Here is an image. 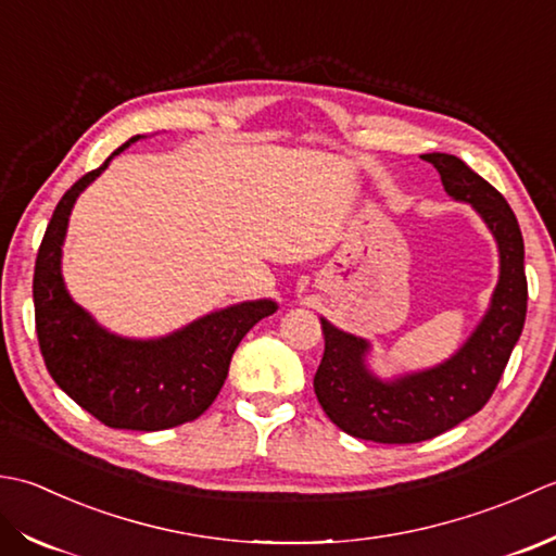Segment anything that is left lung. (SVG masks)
<instances>
[{
  "instance_id": "8db88e82",
  "label": "left lung",
  "mask_w": 556,
  "mask_h": 556,
  "mask_svg": "<svg viewBox=\"0 0 556 556\" xmlns=\"http://www.w3.org/2000/svg\"><path fill=\"white\" fill-rule=\"evenodd\" d=\"M453 199L468 201L496 237L502 276L478 331L444 365L393 383L365 369L367 343L321 321L324 357L314 393L324 413L350 437L377 444H417L444 434L486 405L526 324L528 280L523 235L506 199L456 155L425 153Z\"/></svg>"
}]
</instances>
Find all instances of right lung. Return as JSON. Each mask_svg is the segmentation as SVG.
I'll return each mask as SVG.
<instances>
[{"label": "right lung", "mask_w": 556, "mask_h": 556, "mask_svg": "<svg viewBox=\"0 0 556 556\" xmlns=\"http://www.w3.org/2000/svg\"><path fill=\"white\" fill-rule=\"evenodd\" d=\"M110 157L66 189L45 230L33 274L36 333L56 387L96 420L115 429L157 432L208 410L228 377L235 348L249 328L276 312V304L258 300L213 312L161 341H124L103 331L66 294L60 256L76 197L103 173Z\"/></svg>", "instance_id": "obj_1"}]
</instances>
